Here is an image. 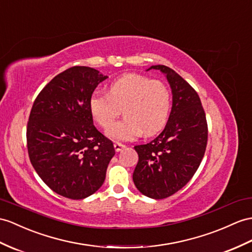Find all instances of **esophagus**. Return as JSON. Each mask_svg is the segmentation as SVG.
Returning a JSON list of instances; mask_svg holds the SVG:
<instances>
[{
    "label": "esophagus",
    "mask_w": 252,
    "mask_h": 252,
    "mask_svg": "<svg viewBox=\"0 0 252 252\" xmlns=\"http://www.w3.org/2000/svg\"><path fill=\"white\" fill-rule=\"evenodd\" d=\"M125 147H126V145L123 144V143H120V142H115L114 143V149H115L116 152H120L123 149H125Z\"/></svg>",
    "instance_id": "esophagus-1"
}]
</instances>
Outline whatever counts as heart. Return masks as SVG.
Returning <instances> with one entry per match:
<instances>
[{
	"instance_id": "1",
	"label": "heart",
	"mask_w": 252,
	"mask_h": 252,
	"mask_svg": "<svg viewBox=\"0 0 252 252\" xmlns=\"http://www.w3.org/2000/svg\"><path fill=\"white\" fill-rule=\"evenodd\" d=\"M92 118L102 128H107L125 108L126 118L107 130L116 141H128L153 136L168 123L172 96L167 84L139 73H127L110 83L108 93L95 91L90 97Z\"/></svg>"
}]
</instances>
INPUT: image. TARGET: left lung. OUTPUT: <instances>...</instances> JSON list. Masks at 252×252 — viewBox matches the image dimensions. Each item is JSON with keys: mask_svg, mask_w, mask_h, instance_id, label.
<instances>
[{"mask_svg": "<svg viewBox=\"0 0 252 252\" xmlns=\"http://www.w3.org/2000/svg\"><path fill=\"white\" fill-rule=\"evenodd\" d=\"M163 72L172 90V110L164 129L150 143L134 146L139 161L132 180L141 193L164 199L192 179L207 144V122L195 90L164 65L150 69Z\"/></svg>", "mask_w": 252, "mask_h": 252, "instance_id": "1", "label": "left lung"}]
</instances>
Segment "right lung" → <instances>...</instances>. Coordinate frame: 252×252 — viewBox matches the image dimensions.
Instances as JSON below:
<instances>
[{"label": "right lung", "instance_id": "obj_1", "mask_svg": "<svg viewBox=\"0 0 252 252\" xmlns=\"http://www.w3.org/2000/svg\"><path fill=\"white\" fill-rule=\"evenodd\" d=\"M107 78L91 67H70L40 91L31 110V163L46 185L65 198L81 200L96 192L115 154L112 141L94 126L89 107L91 95Z\"/></svg>", "mask_w": 252, "mask_h": 252}]
</instances>
